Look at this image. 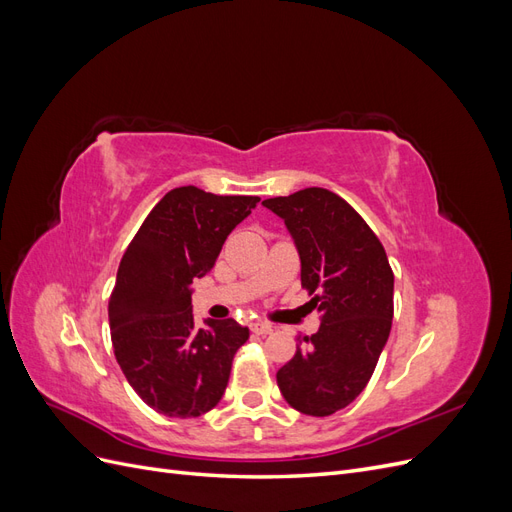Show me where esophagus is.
Segmentation results:
<instances>
[{"label": "esophagus", "mask_w": 512, "mask_h": 512, "mask_svg": "<svg viewBox=\"0 0 512 512\" xmlns=\"http://www.w3.org/2000/svg\"><path fill=\"white\" fill-rule=\"evenodd\" d=\"M252 333H256V335H269L273 329H271V324H267V322H254L252 324Z\"/></svg>", "instance_id": "obj_1"}]
</instances>
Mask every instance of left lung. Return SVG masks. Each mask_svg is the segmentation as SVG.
Returning <instances> with one entry per match:
<instances>
[{
    "mask_svg": "<svg viewBox=\"0 0 512 512\" xmlns=\"http://www.w3.org/2000/svg\"><path fill=\"white\" fill-rule=\"evenodd\" d=\"M262 205L297 243L301 286L322 320L277 371V386L294 410L329 416L374 374L393 322V269L376 232L331 190L305 188Z\"/></svg>",
    "mask_w": 512,
    "mask_h": 512,
    "instance_id": "8db88e82",
    "label": "left lung"
}]
</instances>
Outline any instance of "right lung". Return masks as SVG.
Returning a JSON list of instances; mask_svg holds the SVG:
<instances>
[{"instance_id": "1", "label": "right lung", "mask_w": 512, "mask_h": 512, "mask_svg": "<svg viewBox=\"0 0 512 512\" xmlns=\"http://www.w3.org/2000/svg\"><path fill=\"white\" fill-rule=\"evenodd\" d=\"M258 196L170 190L123 254L108 299L115 359L149 408L196 418L220 404L250 331L232 318L196 327L190 284L213 269L226 237Z\"/></svg>"}]
</instances>
